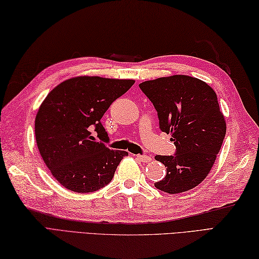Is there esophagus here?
<instances>
[{
    "mask_svg": "<svg viewBox=\"0 0 259 259\" xmlns=\"http://www.w3.org/2000/svg\"><path fill=\"white\" fill-rule=\"evenodd\" d=\"M137 159H139L141 162H150L151 161V157L147 156V155H137Z\"/></svg>",
    "mask_w": 259,
    "mask_h": 259,
    "instance_id": "1",
    "label": "esophagus"
}]
</instances>
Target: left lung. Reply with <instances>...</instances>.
Instances as JSON below:
<instances>
[{
	"instance_id": "8db88e82",
	"label": "left lung",
	"mask_w": 259,
	"mask_h": 259,
	"mask_svg": "<svg viewBox=\"0 0 259 259\" xmlns=\"http://www.w3.org/2000/svg\"><path fill=\"white\" fill-rule=\"evenodd\" d=\"M141 91L152 102L162 133L171 134L172 156H156L167 168L157 189L179 194L195 188L207 177L226 135V122L217 95L206 82L189 75L145 81Z\"/></svg>"
}]
</instances>
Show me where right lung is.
I'll return each instance as SVG.
<instances>
[{"label":"right lung","instance_id":"add662e5","mask_svg":"<svg viewBox=\"0 0 259 259\" xmlns=\"http://www.w3.org/2000/svg\"><path fill=\"white\" fill-rule=\"evenodd\" d=\"M134 80L76 76L49 93L35 117V140L52 176L69 190L97 191L112 180L115 169L128 156L111 150L93 138L108 142L101 123L111 103L128 91Z\"/></svg>","mask_w":259,"mask_h":259}]
</instances>
